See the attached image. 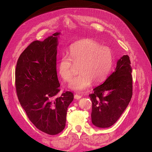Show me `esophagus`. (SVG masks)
I'll list each match as a JSON object with an SVG mask.
<instances>
[{
    "label": "esophagus",
    "instance_id": "1",
    "mask_svg": "<svg viewBox=\"0 0 152 152\" xmlns=\"http://www.w3.org/2000/svg\"><path fill=\"white\" fill-rule=\"evenodd\" d=\"M81 97H82L81 95H79V94H77L75 95V98L76 99H80Z\"/></svg>",
    "mask_w": 152,
    "mask_h": 152
}]
</instances>
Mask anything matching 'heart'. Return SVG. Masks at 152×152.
I'll return each mask as SVG.
<instances>
[{"label":"heart","instance_id":"1","mask_svg":"<svg viewBox=\"0 0 152 152\" xmlns=\"http://www.w3.org/2000/svg\"><path fill=\"white\" fill-rule=\"evenodd\" d=\"M113 54L110 48L103 46L93 39H85L72 44L67 55L63 54L58 63L59 75L69 81L74 74V66H78L79 75L70 82L69 87L76 91L86 90L92 83L102 82L111 71Z\"/></svg>","mask_w":152,"mask_h":152}]
</instances>
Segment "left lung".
Returning a JSON list of instances; mask_svg holds the SVG:
<instances>
[{
	"mask_svg": "<svg viewBox=\"0 0 152 152\" xmlns=\"http://www.w3.org/2000/svg\"><path fill=\"white\" fill-rule=\"evenodd\" d=\"M130 58L124 55L117 62L115 71L89 94L92 102L91 121L99 128H108L118 121L133 94Z\"/></svg>",
	"mask_w": 152,
	"mask_h": 152,
	"instance_id": "8db88e82",
	"label": "left lung"
}]
</instances>
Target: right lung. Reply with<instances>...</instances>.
Instances as JSON below:
<instances>
[{"label": "right lung", "mask_w": 152, "mask_h": 152, "mask_svg": "<svg viewBox=\"0 0 152 152\" xmlns=\"http://www.w3.org/2000/svg\"><path fill=\"white\" fill-rule=\"evenodd\" d=\"M59 34L31 42L20 55L15 72L17 96L28 118L50 135L64 129L67 108L74 99L70 91L56 98L60 91L56 70Z\"/></svg>", "instance_id": "right-lung-1"}]
</instances>
